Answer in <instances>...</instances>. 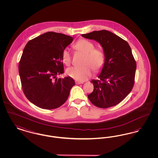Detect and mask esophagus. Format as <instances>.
Segmentation results:
<instances>
[{"label":"esophagus","mask_w":158,"mask_h":158,"mask_svg":"<svg viewBox=\"0 0 158 158\" xmlns=\"http://www.w3.org/2000/svg\"><path fill=\"white\" fill-rule=\"evenodd\" d=\"M83 82H79V81H76V85H79V84H82Z\"/></svg>","instance_id":"obj_1"}]
</instances>
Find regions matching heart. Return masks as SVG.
Here are the masks:
<instances>
[{"label": "heart", "instance_id": "obj_1", "mask_svg": "<svg viewBox=\"0 0 158 158\" xmlns=\"http://www.w3.org/2000/svg\"><path fill=\"white\" fill-rule=\"evenodd\" d=\"M77 51L85 54L82 66L68 68L66 73L69 76L78 81H85L92 75V68L95 71H98L102 68L105 57L102 52L95 48L94 44L87 40L81 39L73 45ZM61 59L63 63L69 66L72 61L71 54L68 48H65L62 53Z\"/></svg>", "mask_w": 158, "mask_h": 158}]
</instances>
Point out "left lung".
Returning a JSON list of instances; mask_svg holds the SVG:
<instances>
[{
  "label": "left lung",
  "mask_w": 158,
  "mask_h": 158,
  "mask_svg": "<svg viewBox=\"0 0 158 158\" xmlns=\"http://www.w3.org/2000/svg\"><path fill=\"white\" fill-rule=\"evenodd\" d=\"M82 37L100 44L105 57L99 79L90 81L94 89L88 97L94 105L102 108L119 104L132 90L135 82L136 63L130 45L108 31H94Z\"/></svg>",
  "instance_id": "1"
}]
</instances>
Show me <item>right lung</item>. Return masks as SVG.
Returning a JSON list of instances; mask_svg holds the SVG:
<instances>
[{
    "label": "right lung",
    "mask_w": 158,
    "mask_h": 158,
    "mask_svg": "<svg viewBox=\"0 0 158 158\" xmlns=\"http://www.w3.org/2000/svg\"><path fill=\"white\" fill-rule=\"evenodd\" d=\"M73 38L47 32L28 42L19 64L23 92L27 99L38 107L57 108L68 99L75 85L70 76L57 79L64 73L63 51Z\"/></svg>",
    "instance_id": "right-lung-1"
}]
</instances>
